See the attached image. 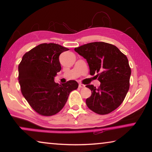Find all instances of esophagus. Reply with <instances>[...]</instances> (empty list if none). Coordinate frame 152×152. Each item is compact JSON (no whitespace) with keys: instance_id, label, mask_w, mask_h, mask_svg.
<instances>
[{"instance_id":"esophagus-1","label":"esophagus","mask_w":152,"mask_h":152,"mask_svg":"<svg viewBox=\"0 0 152 152\" xmlns=\"http://www.w3.org/2000/svg\"><path fill=\"white\" fill-rule=\"evenodd\" d=\"M84 87H85V85H84V84H79V88H84Z\"/></svg>"}]
</instances>
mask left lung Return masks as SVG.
<instances>
[{"instance_id": "1", "label": "left lung", "mask_w": 152, "mask_h": 152, "mask_svg": "<svg viewBox=\"0 0 152 152\" xmlns=\"http://www.w3.org/2000/svg\"><path fill=\"white\" fill-rule=\"evenodd\" d=\"M88 64L90 74L101 82L99 88L86 87L92 94L87 107L99 115H107L119 107L129 89L132 70L128 59L116 46L105 42H92L74 49Z\"/></svg>"}]
</instances>
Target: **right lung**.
Here are the masks:
<instances>
[{
	"label": "right lung",
	"mask_w": 152,
	"mask_h": 152,
	"mask_svg": "<svg viewBox=\"0 0 152 152\" xmlns=\"http://www.w3.org/2000/svg\"><path fill=\"white\" fill-rule=\"evenodd\" d=\"M69 49L56 43H42L25 53L19 65V82L23 96L32 109L43 116L63 109L69 94L78 88L75 80L59 84L54 77L61 70L59 56Z\"/></svg>",
	"instance_id": "right-lung-1"
}]
</instances>
